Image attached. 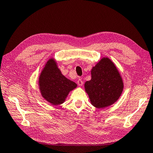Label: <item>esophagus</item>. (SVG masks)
<instances>
[{"label": "esophagus", "mask_w": 153, "mask_h": 153, "mask_svg": "<svg viewBox=\"0 0 153 153\" xmlns=\"http://www.w3.org/2000/svg\"><path fill=\"white\" fill-rule=\"evenodd\" d=\"M77 84H78V85H79V86H81V85H83V81L81 79H78L77 81Z\"/></svg>", "instance_id": "obj_1"}]
</instances>
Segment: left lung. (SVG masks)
Returning <instances> with one entry per match:
<instances>
[{"label": "left lung", "mask_w": 153, "mask_h": 153, "mask_svg": "<svg viewBox=\"0 0 153 153\" xmlns=\"http://www.w3.org/2000/svg\"><path fill=\"white\" fill-rule=\"evenodd\" d=\"M124 84L119 72L111 60L102 58L91 70V79L85 88L91 104L97 108L111 105L121 95Z\"/></svg>", "instance_id": "1"}]
</instances>
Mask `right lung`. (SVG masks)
<instances>
[{
  "label": "right lung",
  "mask_w": 153,
  "mask_h": 153,
  "mask_svg": "<svg viewBox=\"0 0 153 153\" xmlns=\"http://www.w3.org/2000/svg\"><path fill=\"white\" fill-rule=\"evenodd\" d=\"M39 88L42 97L52 105L62 104L71 91L77 84L63 76L55 60L49 59L39 77Z\"/></svg>",
  "instance_id": "obj_1"
}]
</instances>
